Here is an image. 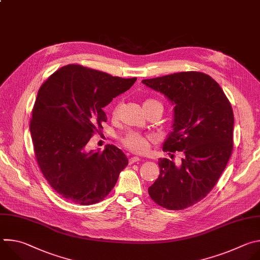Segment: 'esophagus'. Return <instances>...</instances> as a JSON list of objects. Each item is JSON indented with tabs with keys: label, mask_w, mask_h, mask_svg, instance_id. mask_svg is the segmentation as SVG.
<instances>
[{
	"label": "esophagus",
	"mask_w": 260,
	"mask_h": 260,
	"mask_svg": "<svg viewBox=\"0 0 260 260\" xmlns=\"http://www.w3.org/2000/svg\"><path fill=\"white\" fill-rule=\"evenodd\" d=\"M140 160H141V159H140L139 157L135 156V157H131V158H129V160H128V162H129V165H133V164L138 162V161H140Z\"/></svg>",
	"instance_id": "34e87169"
}]
</instances>
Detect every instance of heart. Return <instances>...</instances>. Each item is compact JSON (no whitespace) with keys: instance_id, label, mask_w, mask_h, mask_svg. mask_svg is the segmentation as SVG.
<instances>
[{"instance_id":"heart-1","label":"heart","mask_w":260,"mask_h":260,"mask_svg":"<svg viewBox=\"0 0 260 260\" xmlns=\"http://www.w3.org/2000/svg\"><path fill=\"white\" fill-rule=\"evenodd\" d=\"M154 103H159L155 100H146L143 104V107H146L148 105H151ZM119 115V105H115L112 109V117L113 119H117ZM123 145L127 148L128 150L135 152V153H144L148 150L150 145V138L142 136L137 133H132L128 134L124 139H123Z\"/></svg>"}]
</instances>
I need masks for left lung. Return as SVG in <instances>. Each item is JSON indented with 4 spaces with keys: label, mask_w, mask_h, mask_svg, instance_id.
<instances>
[{
    "label": "left lung",
    "mask_w": 260,
    "mask_h": 260,
    "mask_svg": "<svg viewBox=\"0 0 260 260\" xmlns=\"http://www.w3.org/2000/svg\"><path fill=\"white\" fill-rule=\"evenodd\" d=\"M142 83L162 93L174 106L173 132L162 150L184 154L178 167L168 158L158 160L159 176L148 192L166 209H186L213 189L231 158L232 105L219 84L201 72L175 73Z\"/></svg>",
    "instance_id": "8db88e82"
}]
</instances>
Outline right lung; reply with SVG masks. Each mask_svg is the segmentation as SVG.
I'll return each instance as SVG.
<instances>
[{"label": "right lung", "instance_id": "right-lung-1", "mask_svg": "<svg viewBox=\"0 0 260 260\" xmlns=\"http://www.w3.org/2000/svg\"><path fill=\"white\" fill-rule=\"evenodd\" d=\"M136 80L68 64L41 85L29 124L34 150L43 176L63 199L88 206L115 186L127 157L114 145L88 151L87 143L107 121L103 108Z\"/></svg>", "mask_w": 260, "mask_h": 260}]
</instances>
